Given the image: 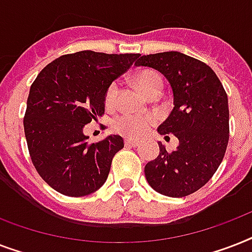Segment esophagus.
Segmentation results:
<instances>
[{"mask_svg":"<svg viewBox=\"0 0 252 252\" xmlns=\"http://www.w3.org/2000/svg\"><path fill=\"white\" fill-rule=\"evenodd\" d=\"M124 144H126V146H128V148H137L138 146V141H136L133 138H126Z\"/></svg>","mask_w":252,"mask_h":252,"instance_id":"esophagus-1","label":"esophagus"}]
</instances>
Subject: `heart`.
Segmentation results:
<instances>
[{
	"label": "heart",
	"mask_w": 252,
	"mask_h": 252,
	"mask_svg": "<svg viewBox=\"0 0 252 252\" xmlns=\"http://www.w3.org/2000/svg\"><path fill=\"white\" fill-rule=\"evenodd\" d=\"M134 85L140 89L145 95H148L150 91L154 89L161 87L162 89V80L157 73L153 70H142L137 73L134 77ZM118 94V86L116 84H111L108 86L104 95V102L107 106H111L115 102ZM154 119L148 115H130L126 114L118 118L114 122V130L119 134H123L126 137L138 138L142 137L144 134L149 130V128L153 126Z\"/></svg>",
	"instance_id": "heart-1"
}]
</instances>
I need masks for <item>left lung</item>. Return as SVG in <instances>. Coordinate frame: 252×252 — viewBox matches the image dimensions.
Listing matches in <instances>:
<instances>
[{
  "label": "left lung",
  "mask_w": 252,
  "mask_h": 252,
  "mask_svg": "<svg viewBox=\"0 0 252 252\" xmlns=\"http://www.w3.org/2000/svg\"><path fill=\"white\" fill-rule=\"evenodd\" d=\"M134 65L156 69L168 81L174 108L158 126V133L179 140L171 153L158 142V157L145 166L146 180L161 195H191L213 176L226 152V93L207 64L176 51L141 56Z\"/></svg>",
  "instance_id": "obj_1"
}]
</instances>
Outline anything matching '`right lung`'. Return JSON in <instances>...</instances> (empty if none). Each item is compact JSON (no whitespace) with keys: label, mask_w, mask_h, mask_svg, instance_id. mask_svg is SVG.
I'll use <instances>...</instances> for the list:
<instances>
[{"label":"right lung","mask_w":252,"mask_h":252,"mask_svg":"<svg viewBox=\"0 0 252 252\" xmlns=\"http://www.w3.org/2000/svg\"><path fill=\"white\" fill-rule=\"evenodd\" d=\"M138 53L81 51L48 64L30 89L25 134L32 163L63 195H90L107 180L112 158L124 141L112 134L89 144L84 128L104 112V95Z\"/></svg>","instance_id":"1"}]
</instances>
